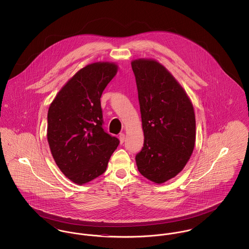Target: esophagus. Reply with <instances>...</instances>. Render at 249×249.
Returning a JSON list of instances; mask_svg holds the SVG:
<instances>
[{"mask_svg": "<svg viewBox=\"0 0 249 249\" xmlns=\"http://www.w3.org/2000/svg\"><path fill=\"white\" fill-rule=\"evenodd\" d=\"M119 142L120 143H123L125 141V134L124 133H120L119 135Z\"/></svg>", "mask_w": 249, "mask_h": 249, "instance_id": "34e87169", "label": "esophagus"}]
</instances>
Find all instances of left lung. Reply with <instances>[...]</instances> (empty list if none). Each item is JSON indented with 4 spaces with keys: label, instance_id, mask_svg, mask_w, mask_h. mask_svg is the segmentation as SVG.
Returning <instances> with one entry per match:
<instances>
[{
    "label": "left lung",
    "instance_id": "1",
    "mask_svg": "<svg viewBox=\"0 0 249 249\" xmlns=\"http://www.w3.org/2000/svg\"><path fill=\"white\" fill-rule=\"evenodd\" d=\"M138 90L143 146L138 171L157 184L178 175L190 160L196 121L190 98L163 65L154 59L131 61Z\"/></svg>",
    "mask_w": 249,
    "mask_h": 249
}]
</instances>
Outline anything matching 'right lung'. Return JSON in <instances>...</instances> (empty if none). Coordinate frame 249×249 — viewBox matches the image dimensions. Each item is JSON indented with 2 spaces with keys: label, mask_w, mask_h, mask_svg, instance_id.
Here are the masks:
<instances>
[{
  "label": "right lung",
  "mask_w": 249,
  "mask_h": 249,
  "mask_svg": "<svg viewBox=\"0 0 249 249\" xmlns=\"http://www.w3.org/2000/svg\"><path fill=\"white\" fill-rule=\"evenodd\" d=\"M118 65L95 62L77 71L51 103L48 141L66 178L83 185L103 175L119 140L103 129L101 96Z\"/></svg>",
  "instance_id": "1"
}]
</instances>
